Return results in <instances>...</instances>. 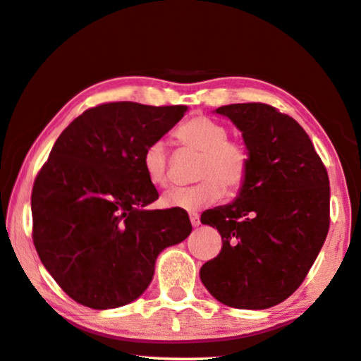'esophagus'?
I'll return each mask as SVG.
<instances>
[{"mask_svg": "<svg viewBox=\"0 0 361 361\" xmlns=\"http://www.w3.org/2000/svg\"><path fill=\"white\" fill-rule=\"evenodd\" d=\"M190 220H191V225H192V226H199V225H201V219H199V215L194 214V212L190 215Z\"/></svg>", "mask_w": 361, "mask_h": 361, "instance_id": "esophagus-1", "label": "esophagus"}]
</instances>
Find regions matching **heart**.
<instances>
[{"label":"heart","instance_id":"heart-1","mask_svg":"<svg viewBox=\"0 0 361 361\" xmlns=\"http://www.w3.org/2000/svg\"><path fill=\"white\" fill-rule=\"evenodd\" d=\"M230 130L225 123L207 116L186 120L175 131L181 146L201 152L197 160L196 180L190 188H175L162 196V204L170 209L199 210L220 201L225 194L243 190L249 175L250 154L243 141L228 138ZM169 157L164 141H152L142 152V169L154 186L169 185Z\"/></svg>","mask_w":361,"mask_h":361}]
</instances>
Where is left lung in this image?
<instances>
[{"label": "left lung", "instance_id": "1", "mask_svg": "<svg viewBox=\"0 0 361 361\" xmlns=\"http://www.w3.org/2000/svg\"><path fill=\"white\" fill-rule=\"evenodd\" d=\"M243 131L250 154L245 185L231 204L205 210L223 247L201 268L209 293L228 307L281 304L310 271L329 230V178L305 130L263 102L215 111Z\"/></svg>", "mask_w": 361, "mask_h": 361}]
</instances>
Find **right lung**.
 I'll return each instance as SVG.
<instances>
[{"mask_svg": "<svg viewBox=\"0 0 361 361\" xmlns=\"http://www.w3.org/2000/svg\"><path fill=\"white\" fill-rule=\"evenodd\" d=\"M186 106L107 102L62 131L32 190L33 244L62 290L107 310L145 293L157 255L190 236L186 210H146L159 197L142 152Z\"/></svg>", "mask_w": 361, "mask_h": 361, "instance_id": "add662e5", "label": "right lung"}]
</instances>
